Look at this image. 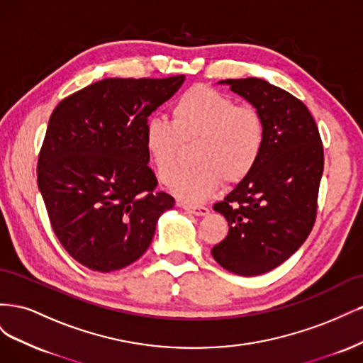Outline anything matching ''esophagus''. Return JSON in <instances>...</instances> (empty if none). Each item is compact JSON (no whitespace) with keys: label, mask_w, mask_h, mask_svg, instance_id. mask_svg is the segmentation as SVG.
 I'll list each match as a JSON object with an SVG mask.
<instances>
[{"label":"esophagus","mask_w":363,"mask_h":363,"mask_svg":"<svg viewBox=\"0 0 363 363\" xmlns=\"http://www.w3.org/2000/svg\"><path fill=\"white\" fill-rule=\"evenodd\" d=\"M182 207L184 208V211H188L196 216H204L208 213V207H206V206H192L188 203H183Z\"/></svg>","instance_id":"esophagus-1"}]
</instances>
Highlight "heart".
<instances>
[{"mask_svg":"<svg viewBox=\"0 0 363 363\" xmlns=\"http://www.w3.org/2000/svg\"><path fill=\"white\" fill-rule=\"evenodd\" d=\"M194 144V167L182 178L183 146ZM265 145V121L259 108L236 104L208 86H194L171 108V123L151 118L145 147L162 183L180 199L207 200L221 184L239 183L251 174Z\"/></svg>","mask_w":363,"mask_h":363,"instance_id":"b5f03b06","label":"heart"}]
</instances>
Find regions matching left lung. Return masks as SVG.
I'll list each match as a JSON object with an SVG mask.
<instances>
[{"instance_id":"left-lung-1","label":"left lung","mask_w":363,"mask_h":363,"mask_svg":"<svg viewBox=\"0 0 363 363\" xmlns=\"http://www.w3.org/2000/svg\"><path fill=\"white\" fill-rule=\"evenodd\" d=\"M265 121V145L248 177L213 206L228 233L213 259L239 276L265 274L289 259L311 235L318 211L324 148L303 101L265 80H224Z\"/></svg>"}]
</instances>
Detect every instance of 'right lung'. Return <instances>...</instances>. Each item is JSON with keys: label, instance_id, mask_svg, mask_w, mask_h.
<instances>
[{"label": "right lung", "instance_id": "obj_1", "mask_svg": "<svg viewBox=\"0 0 363 363\" xmlns=\"http://www.w3.org/2000/svg\"><path fill=\"white\" fill-rule=\"evenodd\" d=\"M184 75L104 79L54 108L38 159V186L54 235L83 267L111 272L150 247L175 200L157 192L145 125Z\"/></svg>", "mask_w": 363, "mask_h": 363}]
</instances>
